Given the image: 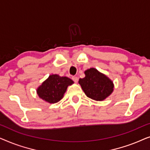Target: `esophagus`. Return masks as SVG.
Segmentation results:
<instances>
[{"label":"esophagus","instance_id":"esophagus-1","mask_svg":"<svg viewBox=\"0 0 150 150\" xmlns=\"http://www.w3.org/2000/svg\"><path fill=\"white\" fill-rule=\"evenodd\" d=\"M71 79H72L73 81L75 82V83H77L78 81H79V79H78L76 76H72V78H71Z\"/></svg>","mask_w":150,"mask_h":150}]
</instances>
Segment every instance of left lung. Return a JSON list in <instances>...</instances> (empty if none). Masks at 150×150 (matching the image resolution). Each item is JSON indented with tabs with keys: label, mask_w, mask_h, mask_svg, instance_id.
<instances>
[{
	"label": "left lung",
	"mask_w": 150,
	"mask_h": 150,
	"mask_svg": "<svg viewBox=\"0 0 150 150\" xmlns=\"http://www.w3.org/2000/svg\"><path fill=\"white\" fill-rule=\"evenodd\" d=\"M85 74V77L80 79L79 83L88 98L102 101L113 91L112 82L96 69H88Z\"/></svg>",
	"instance_id": "8db88e82"
}]
</instances>
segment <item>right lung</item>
Masks as SVG:
<instances>
[{
    "label": "right lung",
    "mask_w": 150,
    "mask_h": 150,
    "mask_svg": "<svg viewBox=\"0 0 150 150\" xmlns=\"http://www.w3.org/2000/svg\"><path fill=\"white\" fill-rule=\"evenodd\" d=\"M72 80L61 77L57 74L50 75L37 90L38 96L49 103H56L62 99L67 87L73 84Z\"/></svg>",
    "instance_id": "obj_1"
}]
</instances>
